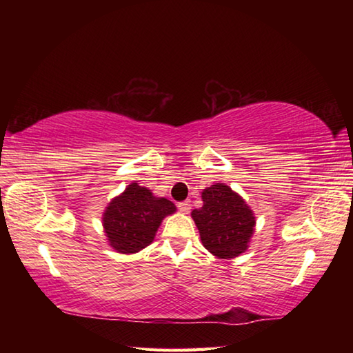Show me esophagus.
I'll return each instance as SVG.
<instances>
[{
    "mask_svg": "<svg viewBox=\"0 0 353 353\" xmlns=\"http://www.w3.org/2000/svg\"><path fill=\"white\" fill-rule=\"evenodd\" d=\"M179 209H181L183 214H188L191 211V201L190 200L181 201V203H179Z\"/></svg>",
    "mask_w": 353,
    "mask_h": 353,
    "instance_id": "1",
    "label": "esophagus"
}]
</instances>
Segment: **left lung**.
Instances as JSON below:
<instances>
[{"label": "left lung", "mask_w": 353, "mask_h": 353, "mask_svg": "<svg viewBox=\"0 0 353 353\" xmlns=\"http://www.w3.org/2000/svg\"><path fill=\"white\" fill-rule=\"evenodd\" d=\"M203 206L191 216L201 244L219 259H234L249 249L256 219L245 200L226 183H215L201 191Z\"/></svg>", "instance_id": "left-lung-1"}]
</instances>
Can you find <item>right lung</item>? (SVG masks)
<instances>
[{
  "label": "right lung",
  "instance_id": "add662e5",
  "mask_svg": "<svg viewBox=\"0 0 353 353\" xmlns=\"http://www.w3.org/2000/svg\"><path fill=\"white\" fill-rule=\"evenodd\" d=\"M176 211L172 201L156 197L152 190L132 182L103 212L108 244L118 253H138L153 243L165 216Z\"/></svg>",
  "mask_w": 353,
  "mask_h": 353
}]
</instances>
